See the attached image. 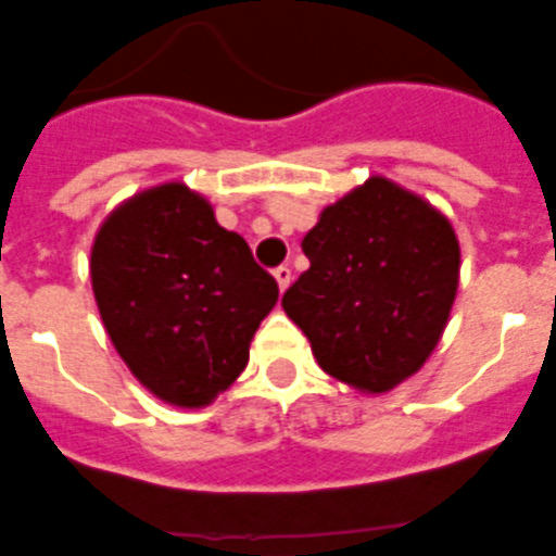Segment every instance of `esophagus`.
I'll use <instances>...</instances> for the list:
<instances>
[{"instance_id": "obj_1", "label": "esophagus", "mask_w": 556, "mask_h": 556, "mask_svg": "<svg viewBox=\"0 0 556 556\" xmlns=\"http://www.w3.org/2000/svg\"><path fill=\"white\" fill-rule=\"evenodd\" d=\"M274 279H277V286H279V291H286L288 286H291V268H288V265H279L277 270H274Z\"/></svg>"}]
</instances>
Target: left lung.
Returning a JSON list of instances; mask_svg holds the SVG:
<instances>
[{"instance_id":"1","label":"left lung","mask_w":556,"mask_h":556,"mask_svg":"<svg viewBox=\"0 0 556 556\" xmlns=\"http://www.w3.org/2000/svg\"><path fill=\"white\" fill-rule=\"evenodd\" d=\"M303 253L308 270L282 308L317 364L367 396L419 372L443 338L460 279V244L446 215L372 175L324 206Z\"/></svg>"}]
</instances>
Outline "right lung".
<instances>
[{
	"instance_id": "right-lung-1",
	"label": "right lung",
	"mask_w": 556,
	"mask_h": 556,
	"mask_svg": "<svg viewBox=\"0 0 556 556\" xmlns=\"http://www.w3.org/2000/svg\"><path fill=\"white\" fill-rule=\"evenodd\" d=\"M101 324L134 379L175 408H206L248 367L277 279L184 180L130 194L90 250Z\"/></svg>"
}]
</instances>
